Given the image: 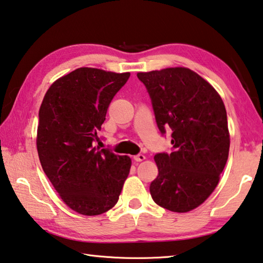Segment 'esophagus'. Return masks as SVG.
<instances>
[{
    "label": "esophagus",
    "mask_w": 263,
    "mask_h": 263,
    "mask_svg": "<svg viewBox=\"0 0 263 263\" xmlns=\"http://www.w3.org/2000/svg\"><path fill=\"white\" fill-rule=\"evenodd\" d=\"M145 159H146V156L144 154H138V155L133 156V160H135L136 162H141V161H144Z\"/></svg>",
    "instance_id": "34e87169"
}]
</instances>
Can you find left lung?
<instances>
[{
    "mask_svg": "<svg viewBox=\"0 0 263 263\" xmlns=\"http://www.w3.org/2000/svg\"><path fill=\"white\" fill-rule=\"evenodd\" d=\"M137 76L149 93L160 131H173L174 152L154 156L159 175L149 186L152 198L171 212L193 211L216 189L228 161L230 133L223 100L189 68Z\"/></svg>",
    "mask_w": 263,
    "mask_h": 263,
    "instance_id": "8db88e82",
    "label": "left lung"
}]
</instances>
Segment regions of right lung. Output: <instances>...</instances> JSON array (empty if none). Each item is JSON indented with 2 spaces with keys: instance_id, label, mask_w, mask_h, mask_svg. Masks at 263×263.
Instances as JSON below:
<instances>
[{
  "instance_id": "right-lung-1",
  "label": "right lung",
  "mask_w": 263,
  "mask_h": 263,
  "mask_svg": "<svg viewBox=\"0 0 263 263\" xmlns=\"http://www.w3.org/2000/svg\"><path fill=\"white\" fill-rule=\"evenodd\" d=\"M130 77L79 68L55 80L39 110L36 149L47 177L63 202L86 216L118 201L131 159L93 147L109 104Z\"/></svg>"
}]
</instances>
